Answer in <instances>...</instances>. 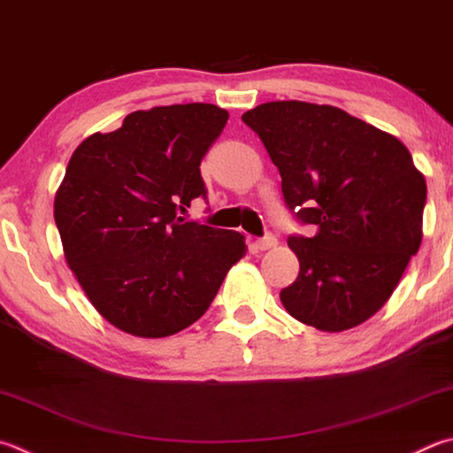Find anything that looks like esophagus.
I'll list each match as a JSON object with an SVG mask.
<instances>
[{
    "label": "esophagus",
    "instance_id": "esophagus-1",
    "mask_svg": "<svg viewBox=\"0 0 453 453\" xmlns=\"http://www.w3.org/2000/svg\"><path fill=\"white\" fill-rule=\"evenodd\" d=\"M275 245H277V237L273 234H265L263 237H259L257 242H255V250L265 251V250L275 248Z\"/></svg>",
    "mask_w": 453,
    "mask_h": 453
}]
</instances>
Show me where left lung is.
I'll return each mask as SVG.
<instances>
[{
    "instance_id": "obj_1",
    "label": "left lung",
    "mask_w": 453,
    "mask_h": 453,
    "mask_svg": "<svg viewBox=\"0 0 453 453\" xmlns=\"http://www.w3.org/2000/svg\"><path fill=\"white\" fill-rule=\"evenodd\" d=\"M281 174L285 205L315 234L289 235L291 317L326 333L382 309L422 242L426 180L408 148L336 106L277 101L242 117Z\"/></svg>"
}]
</instances>
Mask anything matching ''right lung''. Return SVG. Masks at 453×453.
<instances>
[{
    "label": "right lung",
    "mask_w": 453,
    "mask_h": 453,
    "mask_svg": "<svg viewBox=\"0 0 453 453\" xmlns=\"http://www.w3.org/2000/svg\"><path fill=\"white\" fill-rule=\"evenodd\" d=\"M227 117L216 104L154 106L73 152L55 224L88 301L120 331L160 339L190 326L248 251L242 234L180 216L208 198L200 164Z\"/></svg>",
    "instance_id": "obj_1"
}]
</instances>
